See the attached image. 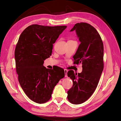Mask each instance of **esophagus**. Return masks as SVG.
<instances>
[{
  "label": "esophagus",
  "instance_id": "34e87169",
  "mask_svg": "<svg viewBox=\"0 0 121 121\" xmlns=\"http://www.w3.org/2000/svg\"><path fill=\"white\" fill-rule=\"evenodd\" d=\"M64 72H65V78H68V75H67V73L68 72V70H67V69H64Z\"/></svg>",
  "mask_w": 121,
  "mask_h": 121
}]
</instances>
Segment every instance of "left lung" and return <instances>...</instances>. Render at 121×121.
<instances>
[{
    "mask_svg": "<svg viewBox=\"0 0 121 121\" xmlns=\"http://www.w3.org/2000/svg\"><path fill=\"white\" fill-rule=\"evenodd\" d=\"M75 31L80 42L73 56L74 64H82L81 73H68L73 86L68 93L71 103L79 104L89 98L96 90L104 69V45L97 30L85 22L76 23L70 31Z\"/></svg>",
    "mask_w": 121,
    "mask_h": 121,
    "instance_id": "obj_1",
    "label": "left lung"
}]
</instances>
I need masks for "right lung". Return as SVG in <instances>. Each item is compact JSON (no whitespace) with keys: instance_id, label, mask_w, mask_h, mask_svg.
<instances>
[{"instance_id":"add662e5","label":"right lung","mask_w":121,"mask_h":121,"mask_svg":"<svg viewBox=\"0 0 121 121\" xmlns=\"http://www.w3.org/2000/svg\"><path fill=\"white\" fill-rule=\"evenodd\" d=\"M66 28L33 24L18 39L15 52L18 81L26 96L36 103L49 100L54 87L65 76L63 69H48L43 64L52 55L53 44Z\"/></svg>"}]
</instances>
